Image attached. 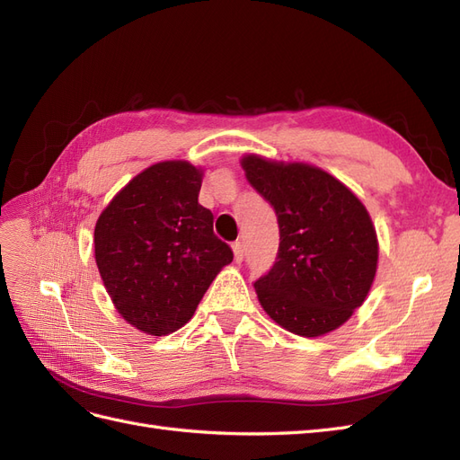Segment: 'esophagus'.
<instances>
[{
  "mask_svg": "<svg viewBox=\"0 0 460 460\" xmlns=\"http://www.w3.org/2000/svg\"><path fill=\"white\" fill-rule=\"evenodd\" d=\"M232 249H234V259H235V262H242L243 257H245L243 242H234V243H232Z\"/></svg>",
  "mask_w": 460,
  "mask_h": 460,
  "instance_id": "obj_1",
  "label": "esophagus"
}]
</instances>
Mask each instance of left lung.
<instances>
[{
  "label": "left lung",
  "mask_w": 460,
  "mask_h": 460,
  "mask_svg": "<svg viewBox=\"0 0 460 460\" xmlns=\"http://www.w3.org/2000/svg\"><path fill=\"white\" fill-rule=\"evenodd\" d=\"M245 176L278 218L272 269L253 284L262 309L282 328L316 338L363 305L378 264V240L365 205L338 178L303 163L242 159Z\"/></svg>",
  "instance_id": "8db88e82"
}]
</instances>
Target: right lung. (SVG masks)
<instances>
[{"label": "right lung", "mask_w": 460, "mask_h": 460, "mask_svg": "<svg viewBox=\"0 0 460 460\" xmlns=\"http://www.w3.org/2000/svg\"><path fill=\"white\" fill-rule=\"evenodd\" d=\"M203 172L164 161L132 178L93 230L95 262L120 316L151 336L182 328L222 267L228 243L198 203Z\"/></svg>", "instance_id": "add662e5"}]
</instances>
